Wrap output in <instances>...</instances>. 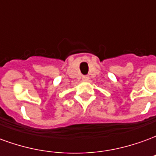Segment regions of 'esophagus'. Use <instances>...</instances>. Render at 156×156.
Returning a JSON list of instances; mask_svg holds the SVG:
<instances>
[{
	"label": "esophagus",
	"instance_id": "obj_1",
	"mask_svg": "<svg viewBox=\"0 0 156 156\" xmlns=\"http://www.w3.org/2000/svg\"><path fill=\"white\" fill-rule=\"evenodd\" d=\"M89 80V77L88 76H83V81H88Z\"/></svg>",
	"mask_w": 156,
	"mask_h": 156
}]
</instances>
